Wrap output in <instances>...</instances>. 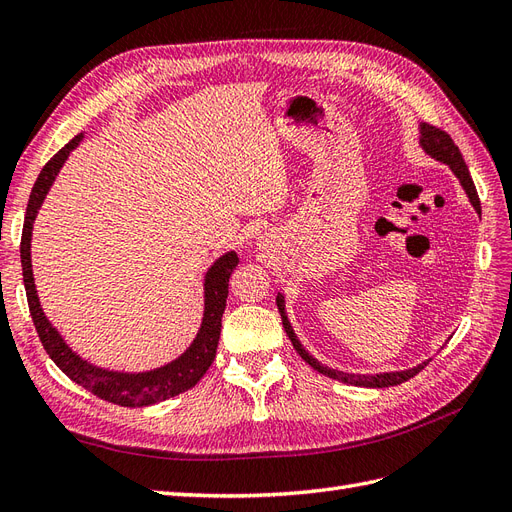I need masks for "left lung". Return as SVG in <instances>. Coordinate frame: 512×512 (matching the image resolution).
<instances>
[{"label":"left lung","instance_id":"1","mask_svg":"<svg viewBox=\"0 0 512 512\" xmlns=\"http://www.w3.org/2000/svg\"><path fill=\"white\" fill-rule=\"evenodd\" d=\"M421 145L423 149L429 153L431 158H436L444 164H448L453 168V173L457 175V179L461 181L463 190L468 192L470 196V203L474 205V209L480 213V198H478V192H476V185L470 177V170L466 166V162H463V156L459 147L455 145V141L451 138V134H446L442 128H436L431 126V123H421ZM277 309H280L282 314V322H284V331L286 335L290 337V342L294 346V350H297L301 354V359L305 363L312 365L316 371H320V374L329 376V378H335V380H342L346 384H352V386H369V389H384V386H395V384H401L406 382L410 378H414L418 371H421L429 361L416 365L412 369H406V371H389V374H376V376H361V374H344V371H337V369H331L327 365H322L320 361H316L312 354H309L301 342L297 339V335H294L290 322L286 318V312H284V297L282 294H277Z\"/></svg>","mask_w":512,"mask_h":512}]
</instances>
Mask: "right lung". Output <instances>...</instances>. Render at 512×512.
<instances>
[{"instance_id": "add662e5", "label": "right lung", "mask_w": 512, "mask_h": 512, "mask_svg": "<svg viewBox=\"0 0 512 512\" xmlns=\"http://www.w3.org/2000/svg\"><path fill=\"white\" fill-rule=\"evenodd\" d=\"M81 134L74 136L72 141L61 147L55 156L44 164L40 175L34 183L32 194H29V203L25 211L23 222V235H21V265H23V282L27 292V305L29 314L36 324V331L40 342L51 356L55 365L64 371V374L74 380L76 384L85 386L89 393L96 397L111 401L117 406L126 408H141L158 404V401L175 397L183 391L192 389V386L207 374L215 359V350H218L220 331H222V316L228 299V280L230 273L239 265V256L235 252L224 254L215 265L209 269L205 280V318L200 324V331L194 339V344L185 350L177 361L156 371H147V374H115V371H104L98 367H91L81 361L66 344L64 339L57 335L51 327L49 320L42 314V307L38 303V294L34 286L32 275V258H29V241H32V224L36 213L42 205V200L49 192L55 175L59 173L61 164L68 158V153L79 145Z\"/></svg>"}]
</instances>
